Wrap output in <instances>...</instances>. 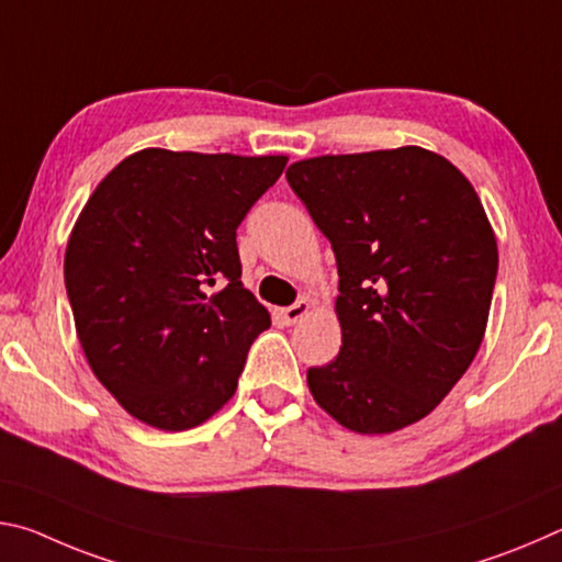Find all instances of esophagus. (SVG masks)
Here are the masks:
<instances>
[{
    "mask_svg": "<svg viewBox=\"0 0 562 562\" xmlns=\"http://www.w3.org/2000/svg\"><path fill=\"white\" fill-rule=\"evenodd\" d=\"M310 310H312L310 300H300V302L290 304V307L280 310V317H282L284 322H288V325H294V322H300L302 317H307V315H310Z\"/></svg>",
    "mask_w": 562,
    "mask_h": 562,
    "instance_id": "esophagus-1",
    "label": "esophagus"
}]
</instances>
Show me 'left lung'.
I'll return each instance as SVG.
<instances>
[{"mask_svg":"<svg viewBox=\"0 0 562 562\" xmlns=\"http://www.w3.org/2000/svg\"><path fill=\"white\" fill-rule=\"evenodd\" d=\"M288 183L331 243L339 355L307 369L315 402L357 434L431 414L479 351L498 272L481 198L434 150L317 156Z\"/></svg>","mask_w":562,"mask_h":562,"instance_id":"1","label":"left lung"}]
</instances>
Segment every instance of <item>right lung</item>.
<instances>
[{
    "mask_svg": "<svg viewBox=\"0 0 562 562\" xmlns=\"http://www.w3.org/2000/svg\"><path fill=\"white\" fill-rule=\"evenodd\" d=\"M288 156L144 148L101 180L69 235L64 280L91 372L160 431L231 402L270 312L240 282L235 231Z\"/></svg>",
    "mask_w": 562,
    "mask_h": 562,
    "instance_id": "right-lung-1",
    "label": "right lung"
}]
</instances>
